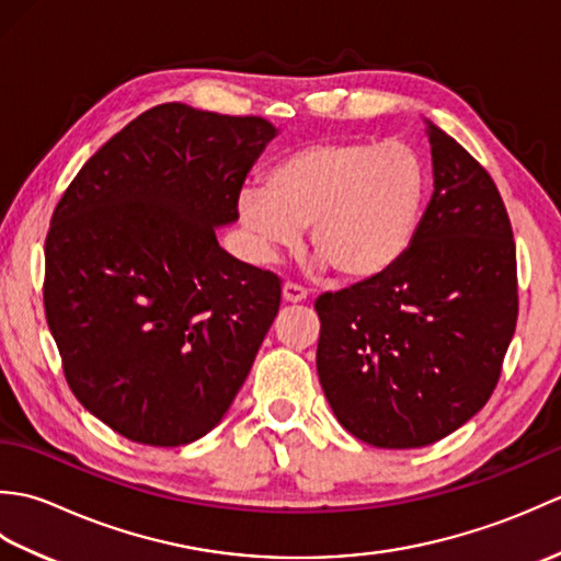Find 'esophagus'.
I'll list each match as a JSON object with an SVG mask.
<instances>
[{
    "instance_id": "obj_1",
    "label": "esophagus",
    "mask_w": 561,
    "mask_h": 561,
    "mask_svg": "<svg viewBox=\"0 0 561 561\" xmlns=\"http://www.w3.org/2000/svg\"><path fill=\"white\" fill-rule=\"evenodd\" d=\"M306 296H308V291L304 287H299V284H284V289H282L284 304H304Z\"/></svg>"
}]
</instances>
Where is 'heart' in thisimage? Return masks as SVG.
<instances>
[{"instance_id":"obj_1","label":"heart","mask_w":561,"mask_h":561,"mask_svg":"<svg viewBox=\"0 0 561 561\" xmlns=\"http://www.w3.org/2000/svg\"><path fill=\"white\" fill-rule=\"evenodd\" d=\"M432 173L410 145L323 139L274 161L265 187H243L238 214L262 253L294 245L308 226L311 255L342 282L386 277L422 231Z\"/></svg>"}]
</instances>
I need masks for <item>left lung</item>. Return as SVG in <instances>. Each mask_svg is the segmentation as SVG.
Instances as JSON below:
<instances>
[{"label": "left lung", "mask_w": 561, "mask_h": 561, "mask_svg": "<svg viewBox=\"0 0 561 561\" xmlns=\"http://www.w3.org/2000/svg\"><path fill=\"white\" fill-rule=\"evenodd\" d=\"M426 135L434 195L408 257L316 301L320 386L376 448H422L478 414L518 318L514 231L492 175L444 129Z\"/></svg>", "instance_id": "left-lung-1"}]
</instances>
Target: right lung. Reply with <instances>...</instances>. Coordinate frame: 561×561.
<instances>
[{
  "label": "right lung",
  "mask_w": 561,
  "mask_h": 561,
  "mask_svg": "<svg viewBox=\"0 0 561 561\" xmlns=\"http://www.w3.org/2000/svg\"><path fill=\"white\" fill-rule=\"evenodd\" d=\"M277 129L163 103L83 163L45 238V318L77 400L113 432L185 446L221 422L279 311L282 282L236 260L248 171Z\"/></svg>",
  "instance_id": "1"
}]
</instances>
